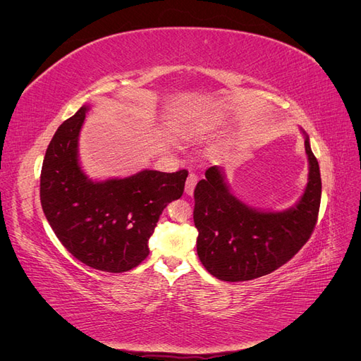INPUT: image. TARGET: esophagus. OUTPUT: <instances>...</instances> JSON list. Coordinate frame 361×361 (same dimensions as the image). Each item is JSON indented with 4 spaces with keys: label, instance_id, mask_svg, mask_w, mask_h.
Returning a JSON list of instances; mask_svg holds the SVG:
<instances>
[{
    "label": "esophagus",
    "instance_id": "esophagus-1",
    "mask_svg": "<svg viewBox=\"0 0 361 361\" xmlns=\"http://www.w3.org/2000/svg\"><path fill=\"white\" fill-rule=\"evenodd\" d=\"M197 180H199L197 174H195V173H190V174H188V179H187V183H185V192H187L188 195H191V194L194 192L195 185H197Z\"/></svg>",
    "mask_w": 361,
    "mask_h": 361
}]
</instances>
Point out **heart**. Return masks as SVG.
<instances>
[{
  "label": "heart",
  "mask_w": 361,
  "mask_h": 361,
  "mask_svg": "<svg viewBox=\"0 0 361 361\" xmlns=\"http://www.w3.org/2000/svg\"><path fill=\"white\" fill-rule=\"evenodd\" d=\"M220 123V118L215 114H194L191 117L183 118L182 122L176 126V134L180 138L185 140H192V138H200L204 137L218 126Z\"/></svg>",
  "instance_id": "obj_1"
}]
</instances>
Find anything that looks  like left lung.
<instances>
[{
	"instance_id": "1",
	"label": "left lung",
	"mask_w": 361,
	"mask_h": 361,
	"mask_svg": "<svg viewBox=\"0 0 361 361\" xmlns=\"http://www.w3.org/2000/svg\"><path fill=\"white\" fill-rule=\"evenodd\" d=\"M309 182L302 197L283 212L251 209L228 191L221 170L209 167L194 190L197 255L223 281L253 280L289 262L312 236L321 204L319 164L305 137Z\"/></svg>"
}]
</instances>
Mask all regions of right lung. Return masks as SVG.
<instances>
[{
	"instance_id": "obj_1",
	"label": "right lung",
	"mask_w": 361,
	"mask_h": 361,
	"mask_svg": "<svg viewBox=\"0 0 361 361\" xmlns=\"http://www.w3.org/2000/svg\"><path fill=\"white\" fill-rule=\"evenodd\" d=\"M89 106L54 134L40 173V203L60 243L87 267L125 272L149 256V238L164 207L183 194L188 171L143 170L92 182L78 164V135Z\"/></svg>"
}]
</instances>
